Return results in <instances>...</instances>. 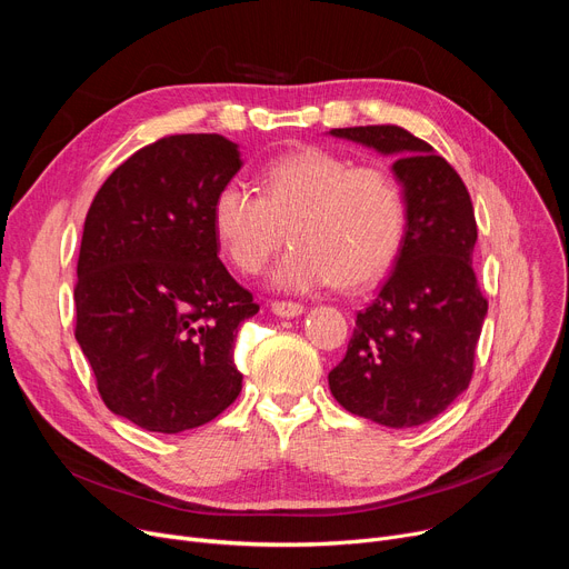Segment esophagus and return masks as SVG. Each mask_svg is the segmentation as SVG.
<instances>
[{"label": "esophagus", "instance_id": "34e87169", "mask_svg": "<svg viewBox=\"0 0 569 569\" xmlns=\"http://www.w3.org/2000/svg\"><path fill=\"white\" fill-rule=\"evenodd\" d=\"M272 311H274L277 316H281V318H295V316H302V313H305V305L277 300V302H272Z\"/></svg>", "mask_w": 569, "mask_h": 569}]
</instances>
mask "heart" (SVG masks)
<instances>
[{
	"label": "heart",
	"mask_w": 569,
	"mask_h": 569,
	"mask_svg": "<svg viewBox=\"0 0 569 569\" xmlns=\"http://www.w3.org/2000/svg\"><path fill=\"white\" fill-rule=\"evenodd\" d=\"M212 230L242 274L262 272L286 234L292 247L274 272L279 286L360 288L399 258L408 193L390 168L305 147L267 161L258 193L237 179L226 182L212 200Z\"/></svg>",
	"instance_id": "1"
}]
</instances>
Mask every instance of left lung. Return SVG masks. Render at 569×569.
<instances>
[{"instance_id":"8db88e82","label":"left lung","mask_w":569,"mask_h":569,"mask_svg":"<svg viewBox=\"0 0 569 569\" xmlns=\"http://www.w3.org/2000/svg\"><path fill=\"white\" fill-rule=\"evenodd\" d=\"M332 136L399 154L408 230L397 267L357 313L335 399L352 415L403 429L438 417L470 385L489 309L472 269L477 223L459 172L397 124L332 129Z\"/></svg>"}]
</instances>
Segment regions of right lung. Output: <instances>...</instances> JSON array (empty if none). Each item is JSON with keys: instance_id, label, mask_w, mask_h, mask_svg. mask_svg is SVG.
<instances>
[{"instance_id": "1", "label": "right lung", "mask_w": 569, "mask_h": 569, "mask_svg": "<svg viewBox=\"0 0 569 569\" xmlns=\"http://www.w3.org/2000/svg\"><path fill=\"white\" fill-rule=\"evenodd\" d=\"M219 133L166 136L114 168L84 219L76 339L103 403L147 431L212 422L242 392L253 295L219 260L212 200L239 170Z\"/></svg>"}]
</instances>
